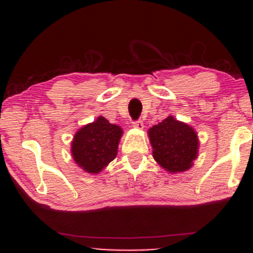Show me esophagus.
Segmentation results:
<instances>
[{
	"label": "esophagus",
	"mask_w": 253,
	"mask_h": 253,
	"mask_svg": "<svg viewBox=\"0 0 253 253\" xmlns=\"http://www.w3.org/2000/svg\"><path fill=\"white\" fill-rule=\"evenodd\" d=\"M133 127L137 129H143L144 128V124H143L142 120H138V121L133 122Z\"/></svg>",
	"instance_id": "34e87169"
}]
</instances>
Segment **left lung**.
<instances>
[{
    "instance_id": "8db88e82",
    "label": "left lung",
    "mask_w": 253,
    "mask_h": 253,
    "mask_svg": "<svg viewBox=\"0 0 253 253\" xmlns=\"http://www.w3.org/2000/svg\"><path fill=\"white\" fill-rule=\"evenodd\" d=\"M148 137L153 148V158L170 174L187 171L197 159L200 148L197 132L172 115L150 127Z\"/></svg>"
}]
</instances>
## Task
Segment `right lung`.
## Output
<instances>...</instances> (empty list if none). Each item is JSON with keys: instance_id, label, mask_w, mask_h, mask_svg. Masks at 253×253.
Here are the masks:
<instances>
[{"instance_id": "obj_1", "label": "right lung", "mask_w": 253, "mask_h": 253, "mask_svg": "<svg viewBox=\"0 0 253 253\" xmlns=\"http://www.w3.org/2000/svg\"><path fill=\"white\" fill-rule=\"evenodd\" d=\"M122 134L121 127L98 116L76 132L71 142L73 160L88 174H99L116 158Z\"/></svg>"}]
</instances>
